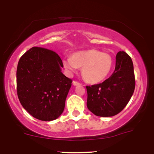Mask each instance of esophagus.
Here are the masks:
<instances>
[{
	"label": "esophagus",
	"mask_w": 154,
	"mask_h": 154,
	"mask_svg": "<svg viewBox=\"0 0 154 154\" xmlns=\"http://www.w3.org/2000/svg\"><path fill=\"white\" fill-rule=\"evenodd\" d=\"M81 85L79 82H77V81H73V85L77 86V85Z\"/></svg>",
	"instance_id": "esophagus-1"
}]
</instances>
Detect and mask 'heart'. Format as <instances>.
<instances>
[{"mask_svg": "<svg viewBox=\"0 0 154 154\" xmlns=\"http://www.w3.org/2000/svg\"><path fill=\"white\" fill-rule=\"evenodd\" d=\"M63 65L69 73L76 72L82 67V75L91 84L103 82L109 75L113 67V59L106 53L91 49L74 53L71 58H65Z\"/></svg>", "mask_w": 154, "mask_h": 154, "instance_id": "b5f03b06", "label": "heart"}]
</instances>
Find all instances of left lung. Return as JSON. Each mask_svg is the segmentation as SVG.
I'll return each instance as SVG.
<instances>
[{"label":"left lung","mask_w":154,"mask_h":154,"mask_svg":"<svg viewBox=\"0 0 154 154\" xmlns=\"http://www.w3.org/2000/svg\"><path fill=\"white\" fill-rule=\"evenodd\" d=\"M135 86L131 58L125 51H119L116 56L115 70L111 77L100 84L86 86L88 109L98 116L116 115L128 103Z\"/></svg>","instance_id":"obj_1"}]
</instances>
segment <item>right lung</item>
Returning <instances> with one entry per match:
<instances>
[{
  "mask_svg": "<svg viewBox=\"0 0 154 154\" xmlns=\"http://www.w3.org/2000/svg\"><path fill=\"white\" fill-rule=\"evenodd\" d=\"M63 65L54 51L33 47L19 59L17 95L21 104L41 121L56 119L63 113L72 80L61 72Z\"/></svg>",
  "mask_w": 154,
  "mask_h": 154,
  "instance_id": "right-lung-1",
  "label": "right lung"
}]
</instances>
